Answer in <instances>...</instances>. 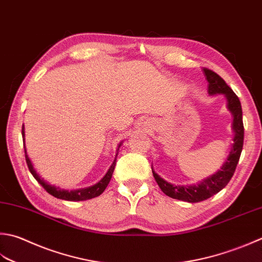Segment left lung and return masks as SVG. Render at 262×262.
Masks as SVG:
<instances>
[{
  "mask_svg": "<svg viewBox=\"0 0 262 262\" xmlns=\"http://www.w3.org/2000/svg\"><path fill=\"white\" fill-rule=\"evenodd\" d=\"M204 76L207 77L208 80V93L210 95L223 94L227 100V107L233 115V144L232 150L226 159V161L213 175L203 179L199 184L194 185H173L166 182L165 179L161 178L156 171H153V177L158 183L159 187L166 195L172 199L181 200V201H186L191 203H195L200 201H204L209 198H211L214 194L222 191V189L229 183L230 178L233 177L235 169L239 160L241 152L243 148L244 141V126H243V117H242V106L238 100L237 95L234 93L233 90L226 84L222 77L217 75L214 71L203 68Z\"/></svg>",
  "mask_w": 262,
  "mask_h": 262,
  "instance_id": "8db88e82",
  "label": "left lung"
}]
</instances>
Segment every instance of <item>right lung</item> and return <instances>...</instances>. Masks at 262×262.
Segmentation results:
<instances>
[{
	"label": "right lung",
	"instance_id": "add662e5",
	"mask_svg": "<svg viewBox=\"0 0 262 262\" xmlns=\"http://www.w3.org/2000/svg\"><path fill=\"white\" fill-rule=\"evenodd\" d=\"M21 134H23V138H24V142H25V128H24V125H23ZM121 144H122V143H120L119 146H118V150H119V147H120ZM24 147H25L26 162H27L29 171L32 172V175L34 176V178L40 184V185L44 187L46 192L51 194V195H53L56 199L66 200V201H85V200H90V199H93V198L101 195V194L104 192V189L106 188L107 184H109L110 179L112 177V173H114L115 167H116V159H115L114 162H112V165L109 168V170H107L106 173L104 175V177L102 178L99 183H96L95 185L86 187V188L74 189V191H67V189L51 185V184L46 183L43 178H40V176L38 175L37 172H36V170L33 167V163H32V161H30V159L27 155V151H26V146H24ZM116 158H117V156H116Z\"/></svg>",
	"mask_w": 262,
	"mask_h": 262
}]
</instances>
